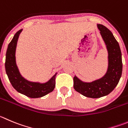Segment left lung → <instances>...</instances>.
Wrapping results in <instances>:
<instances>
[{
	"mask_svg": "<svg viewBox=\"0 0 128 128\" xmlns=\"http://www.w3.org/2000/svg\"><path fill=\"white\" fill-rule=\"evenodd\" d=\"M97 27L108 51V69L101 78L90 83L83 82L76 76L74 88L84 96L96 98L108 95L118 85L122 75V54L119 44L112 32L106 26L98 24Z\"/></svg>",
	"mask_w": 128,
	"mask_h": 128,
	"instance_id": "8db88e82",
	"label": "left lung"
}]
</instances>
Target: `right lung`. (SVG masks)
Segmentation results:
<instances>
[{
	"label": "right lung",
	"mask_w": 128,
	"mask_h": 128,
	"mask_svg": "<svg viewBox=\"0 0 128 128\" xmlns=\"http://www.w3.org/2000/svg\"><path fill=\"white\" fill-rule=\"evenodd\" d=\"M22 30H20L14 34L8 45L5 62L6 74L12 86L19 93L30 98L42 97L54 90L56 86L55 80L57 73L44 83L30 82L21 76L16 62V49L19 36Z\"/></svg>",
	"instance_id": "1"
}]
</instances>
